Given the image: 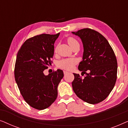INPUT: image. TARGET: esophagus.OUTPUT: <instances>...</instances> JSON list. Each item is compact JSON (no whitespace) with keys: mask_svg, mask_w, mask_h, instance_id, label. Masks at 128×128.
<instances>
[{"mask_svg":"<svg viewBox=\"0 0 128 128\" xmlns=\"http://www.w3.org/2000/svg\"><path fill=\"white\" fill-rule=\"evenodd\" d=\"M64 74L65 75V74H68V72L64 70Z\"/></svg>","mask_w":128,"mask_h":128,"instance_id":"1","label":"esophagus"}]
</instances>
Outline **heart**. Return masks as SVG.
<instances>
[{
	"label": "heart",
	"mask_w": 128,
	"mask_h": 128,
	"mask_svg": "<svg viewBox=\"0 0 128 128\" xmlns=\"http://www.w3.org/2000/svg\"><path fill=\"white\" fill-rule=\"evenodd\" d=\"M67 41L68 44L70 46V47L72 46L74 44L78 43V41L73 37L68 38ZM55 51H56V49H55ZM76 63L77 60L76 59L74 58L64 59L60 60L58 63V67L61 68V69L67 70H70L73 69L75 64H76Z\"/></svg>",
	"instance_id": "b5f03b06"
}]
</instances>
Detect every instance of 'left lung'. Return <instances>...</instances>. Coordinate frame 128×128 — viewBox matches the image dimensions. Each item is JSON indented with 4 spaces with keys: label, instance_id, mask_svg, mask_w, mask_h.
Returning a JSON list of instances; mask_svg holds the SVG:
<instances>
[{
    "label": "left lung",
    "instance_id": "1",
    "mask_svg": "<svg viewBox=\"0 0 128 128\" xmlns=\"http://www.w3.org/2000/svg\"><path fill=\"white\" fill-rule=\"evenodd\" d=\"M81 38L83 44V60L78 69L80 74L73 73V90L85 102L95 104L109 96L116 83L117 60L114 50L102 34L90 28L72 32Z\"/></svg>",
    "mask_w": 128,
    "mask_h": 128
}]
</instances>
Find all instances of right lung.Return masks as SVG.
I'll list each match as a JSON object with an SVG mask.
<instances>
[{
  "label": "right lung",
  "mask_w": 128,
  "mask_h": 128,
  "mask_svg": "<svg viewBox=\"0 0 128 128\" xmlns=\"http://www.w3.org/2000/svg\"><path fill=\"white\" fill-rule=\"evenodd\" d=\"M59 34H42L30 38L17 53L15 80L24 100L35 109H46L57 98L58 86L64 72L58 69L45 76L44 70L52 63L54 44Z\"/></svg>",
  "instance_id": "1"
}]
</instances>
